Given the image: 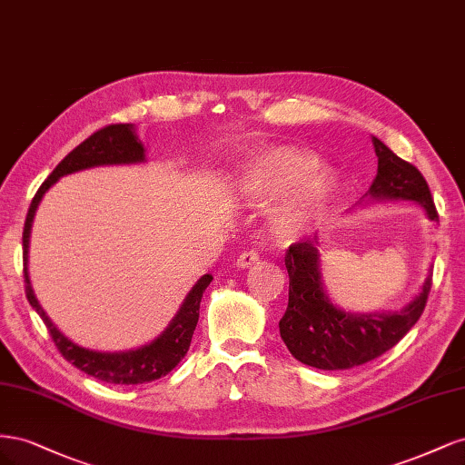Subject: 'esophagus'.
<instances>
[{
  "label": "esophagus",
  "mask_w": 465,
  "mask_h": 465,
  "mask_svg": "<svg viewBox=\"0 0 465 465\" xmlns=\"http://www.w3.org/2000/svg\"><path fill=\"white\" fill-rule=\"evenodd\" d=\"M256 263H260V256L256 254L254 250H244L241 256H238V260H236V267H252V265H256Z\"/></svg>",
  "instance_id": "1"
}]
</instances>
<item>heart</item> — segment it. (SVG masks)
<instances>
[{"mask_svg": "<svg viewBox=\"0 0 465 465\" xmlns=\"http://www.w3.org/2000/svg\"><path fill=\"white\" fill-rule=\"evenodd\" d=\"M318 163L311 153L291 147H270L258 154L246 178L248 192L260 200L291 198L277 215V234L291 238L304 231L328 203L330 184L314 178Z\"/></svg>", "mask_w": 465, "mask_h": 465, "instance_id": "1", "label": "heart"}]
</instances>
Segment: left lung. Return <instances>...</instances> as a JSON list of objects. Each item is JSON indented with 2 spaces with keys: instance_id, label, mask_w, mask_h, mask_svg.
<instances>
[{
  "instance_id": "1",
  "label": "left lung",
  "mask_w": 465,
  "mask_h": 465,
  "mask_svg": "<svg viewBox=\"0 0 465 465\" xmlns=\"http://www.w3.org/2000/svg\"><path fill=\"white\" fill-rule=\"evenodd\" d=\"M378 174L369 190L374 200H411L439 223L427 180L411 163L400 159L378 137H372ZM316 241V238H314ZM289 273V304L279 320V331L291 355L323 371L359 367L396 345L425 311L432 287V272L419 297L401 312L353 316L335 308L322 289L318 250L312 241L294 242L285 252Z\"/></svg>"
}]
</instances>
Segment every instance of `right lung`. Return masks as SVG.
Listing matches in <instances>:
<instances>
[{"instance_id":"right-lung-1","label":"right lung","mask_w":465,"mask_h":465,"mask_svg":"<svg viewBox=\"0 0 465 465\" xmlns=\"http://www.w3.org/2000/svg\"><path fill=\"white\" fill-rule=\"evenodd\" d=\"M145 159L143 145L137 142L134 134L132 124H110L106 128L94 132L85 142L79 143L67 157L54 168L52 174L42 182V186L35 193L31 202L29 213H26L25 229H23V273H25V292L29 299L31 306L38 312L42 322L52 335V341L58 347L62 357L69 361L79 371L89 376H94L103 382L110 384H143L153 382L161 376H166L176 364L184 359L188 353V347L192 343V335L200 320V302L203 297V291L209 287L211 277L209 273L203 275L193 289L188 292L184 304L180 306L178 314L171 322L161 337L151 341L145 347H139L135 351H125V353H96V351L83 349L75 345L72 340L54 326L52 320L42 311L38 304L29 273H26V262H29V238L31 227L35 219V211L42 200L46 190L58 182V178L72 174L83 168H91L98 164H122V163H142Z\"/></svg>"}]
</instances>
